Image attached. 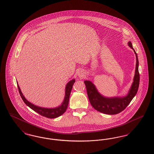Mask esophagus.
I'll return each instance as SVG.
<instances>
[{
    "instance_id": "esophagus-1",
    "label": "esophagus",
    "mask_w": 154,
    "mask_h": 154,
    "mask_svg": "<svg viewBox=\"0 0 154 154\" xmlns=\"http://www.w3.org/2000/svg\"><path fill=\"white\" fill-rule=\"evenodd\" d=\"M79 77L81 79H84V77H85V73L84 72V71L81 70V71L79 72Z\"/></svg>"
}]
</instances>
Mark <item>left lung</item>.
<instances>
[{
  "label": "left lung",
  "mask_w": 154,
  "mask_h": 154,
  "mask_svg": "<svg viewBox=\"0 0 154 154\" xmlns=\"http://www.w3.org/2000/svg\"><path fill=\"white\" fill-rule=\"evenodd\" d=\"M128 45L133 50L135 53L136 57V65L133 82L127 95L124 97H106L102 95L97 91L95 85L91 81H84L91 104L96 110L100 112L109 115L117 114L121 112L129 105L137 92L140 82L139 60L137 55L133 49L131 42H128Z\"/></svg>",
  "instance_id": "8db88e82"
}]
</instances>
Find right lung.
I'll use <instances>...</instances> for the list:
<instances>
[{
	"label": "right lung",
	"instance_id": "right-lung-1",
	"mask_svg": "<svg viewBox=\"0 0 154 154\" xmlns=\"http://www.w3.org/2000/svg\"><path fill=\"white\" fill-rule=\"evenodd\" d=\"M75 81V79H73L72 80L70 81L67 84L66 88H65V96L63 102H62V104L58 107H55L53 109H47V108L38 107L28 102L25 99L24 96L23 95L20 88L18 84V82H17V86H18L20 94L21 95L23 101L28 107H29L31 109L34 110L35 112H36L40 115L45 117L48 118H55L62 116L66 111L68 106V104H69V97L71 93V91Z\"/></svg>",
	"mask_w": 154,
	"mask_h": 154
}]
</instances>
